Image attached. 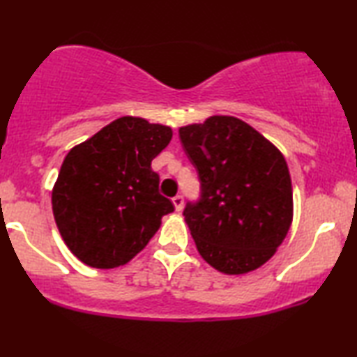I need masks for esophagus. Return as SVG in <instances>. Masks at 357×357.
Returning a JSON list of instances; mask_svg holds the SVG:
<instances>
[{
  "mask_svg": "<svg viewBox=\"0 0 357 357\" xmlns=\"http://www.w3.org/2000/svg\"><path fill=\"white\" fill-rule=\"evenodd\" d=\"M173 205H174V208H176V212H181V210H183V205H184L183 195H176V197H173Z\"/></svg>",
  "mask_w": 357,
  "mask_h": 357,
  "instance_id": "34e87169",
  "label": "esophagus"
}]
</instances>
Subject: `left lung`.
Instances as JSON below:
<instances>
[{
    "label": "left lung",
    "mask_w": 357,
    "mask_h": 357,
    "mask_svg": "<svg viewBox=\"0 0 357 357\" xmlns=\"http://www.w3.org/2000/svg\"><path fill=\"white\" fill-rule=\"evenodd\" d=\"M200 179L185 223L205 262L227 275L259 268L275 254L293 222V188L275 145L234 116H210L179 128Z\"/></svg>",
    "instance_id": "obj_1"
}]
</instances>
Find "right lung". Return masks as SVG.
Listing matches in <instances>:
<instances>
[{
	"label": "right lung",
	"mask_w": 357,
	"mask_h": 357,
	"mask_svg": "<svg viewBox=\"0 0 357 357\" xmlns=\"http://www.w3.org/2000/svg\"><path fill=\"white\" fill-rule=\"evenodd\" d=\"M172 137V128L123 116L69 150L52 204L59 233L79 260L95 268L128 264L173 212L152 169Z\"/></svg>",
	"instance_id": "right-lung-1"
}]
</instances>
